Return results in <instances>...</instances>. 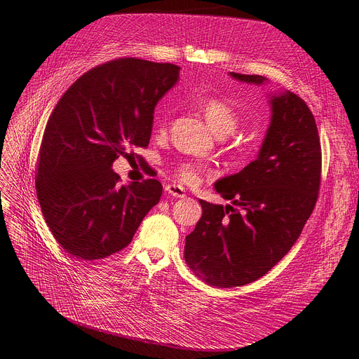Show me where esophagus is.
<instances>
[{
	"label": "esophagus",
	"instance_id": "34e87169",
	"mask_svg": "<svg viewBox=\"0 0 359 359\" xmlns=\"http://www.w3.org/2000/svg\"><path fill=\"white\" fill-rule=\"evenodd\" d=\"M165 191L172 196V197H177V198H184L185 197V190L182 189L181 185H175V184H169L165 187Z\"/></svg>",
	"mask_w": 359,
	"mask_h": 359
}]
</instances>
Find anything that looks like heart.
Wrapping results in <instances>:
<instances>
[{
  "mask_svg": "<svg viewBox=\"0 0 359 359\" xmlns=\"http://www.w3.org/2000/svg\"><path fill=\"white\" fill-rule=\"evenodd\" d=\"M198 108L201 109L204 118L217 135L231 134L238 126V114L228 104L226 100L219 97H208L198 102ZM175 175L184 184H196L200 180V170L194 163H181L175 169Z\"/></svg>",
  "mask_w": 359,
  "mask_h": 359,
  "instance_id": "obj_1",
  "label": "heart"
}]
</instances>
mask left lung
<instances>
[{
	"label": "left lung",
	"mask_w": 359,
	"mask_h": 359,
	"mask_svg": "<svg viewBox=\"0 0 359 359\" xmlns=\"http://www.w3.org/2000/svg\"><path fill=\"white\" fill-rule=\"evenodd\" d=\"M255 86L263 76L229 73ZM270 124L259 155L215 190L232 204L200 200L203 215L185 238L187 264L206 283L233 287L260 279L299 238L316 206L321 147L316 119L292 92H270Z\"/></svg>",
	"instance_id": "obj_1"
}]
</instances>
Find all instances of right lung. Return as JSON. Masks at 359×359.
I'll return each instance as SVG.
<instances>
[{
	"label": "right lung",
	"mask_w": 359,
	"mask_h": 359,
	"mask_svg": "<svg viewBox=\"0 0 359 359\" xmlns=\"http://www.w3.org/2000/svg\"><path fill=\"white\" fill-rule=\"evenodd\" d=\"M180 70L139 58L109 61L77 79L50 114L36 194L48 228L73 257L96 260L121 251L159 203L158 180L119 185L112 163L147 147L155 108Z\"/></svg>",
	"instance_id": "1"
}]
</instances>
